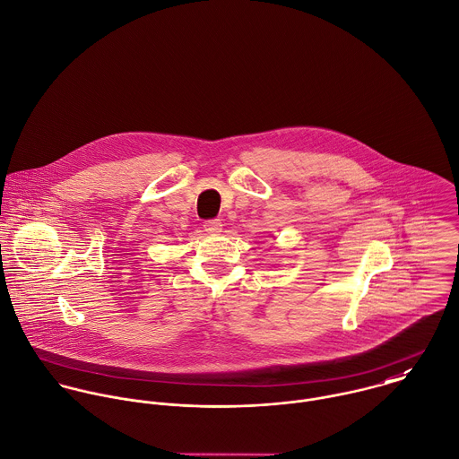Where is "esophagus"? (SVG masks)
Listing matches in <instances>:
<instances>
[{"instance_id":"esophagus-1","label":"esophagus","mask_w":459,"mask_h":459,"mask_svg":"<svg viewBox=\"0 0 459 459\" xmlns=\"http://www.w3.org/2000/svg\"><path fill=\"white\" fill-rule=\"evenodd\" d=\"M203 228L208 233H221L222 231V222L219 219H210V221H204Z\"/></svg>"}]
</instances>
